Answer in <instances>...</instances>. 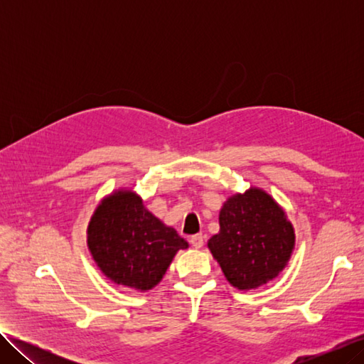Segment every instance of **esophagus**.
<instances>
[{
    "instance_id": "34e87169",
    "label": "esophagus",
    "mask_w": 364,
    "mask_h": 364,
    "mask_svg": "<svg viewBox=\"0 0 364 364\" xmlns=\"http://www.w3.org/2000/svg\"><path fill=\"white\" fill-rule=\"evenodd\" d=\"M203 240H205V237H203L202 234H196V235H193V237L190 238V243L193 245V247L200 249V247L203 246Z\"/></svg>"
}]
</instances>
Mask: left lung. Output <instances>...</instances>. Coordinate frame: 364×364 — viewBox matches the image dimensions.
Segmentation results:
<instances>
[{
    "label": "left lung",
    "instance_id": "1",
    "mask_svg": "<svg viewBox=\"0 0 364 364\" xmlns=\"http://www.w3.org/2000/svg\"><path fill=\"white\" fill-rule=\"evenodd\" d=\"M220 232L208 241L226 279L240 290L277 278L294 247V230L272 197L258 188L229 197L220 211Z\"/></svg>",
    "mask_w": 364,
    "mask_h": 364
}]
</instances>
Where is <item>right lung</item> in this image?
<instances>
[{"instance_id":"add662e5","label":"right lung","mask_w":364,"mask_h":364,"mask_svg":"<svg viewBox=\"0 0 364 364\" xmlns=\"http://www.w3.org/2000/svg\"><path fill=\"white\" fill-rule=\"evenodd\" d=\"M87 247L115 284L150 290L162 279L176 252L188 243L165 226L132 191H118L97 206L87 226Z\"/></svg>"}]
</instances>
